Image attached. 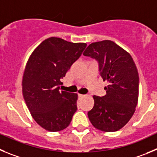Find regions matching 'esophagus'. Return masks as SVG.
Listing matches in <instances>:
<instances>
[{
  "instance_id": "1",
  "label": "esophagus",
  "mask_w": 157,
  "mask_h": 157,
  "mask_svg": "<svg viewBox=\"0 0 157 157\" xmlns=\"http://www.w3.org/2000/svg\"><path fill=\"white\" fill-rule=\"evenodd\" d=\"M85 96V95H83V94H78V97L79 98H83V97Z\"/></svg>"
}]
</instances>
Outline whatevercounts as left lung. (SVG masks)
<instances>
[{"mask_svg": "<svg viewBox=\"0 0 157 157\" xmlns=\"http://www.w3.org/2000/svg\"><path fill=\"white\" fill-rule=\"evenodd\" d=\"M83 56L98 63L106 95L94 96V105L87 115L92 125L104 132H115L126 125L135 112L139 96V74L128 52L112 41L94 42Z\"/></svg>", "mask_w": 157, "mask_h": 157, "instance_id": "obj_1", "label": "left lung"}]
</instances>
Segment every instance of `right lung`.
Returning a JSON list of instances; mask_svg holds the SVG:
<instances>
[{
    "label": "right lung",
    "mask_w": 157,
    "mask_h": 157,
    "mask_svg": "<svg viewBox=\"0 0 157 157\" xmlns=\"http://www.w3.org/2000/svg\"><path fill=\"white\" fill-rule=\"evenodd\" d=\"M86 46V43L51 37L44 40L28 60L23 75V97L35 121L48 131L67 128L77 111V94L60 91L59 86Z\"/></svg>",
    "instance_id": "add662e5"
}]
</instances>
